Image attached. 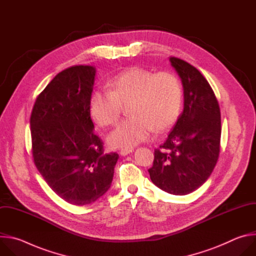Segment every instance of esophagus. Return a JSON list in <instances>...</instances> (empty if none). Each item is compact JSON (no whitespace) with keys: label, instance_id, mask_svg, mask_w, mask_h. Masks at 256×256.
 Wrapping results in <instances>:
<instances>
[{"label":"esophagus","instance_id":"34e87169","mask_svg":"<svg viewBox=\"0 0 256 256\" xmlns=\"http://www.w3.org/2000/svg\"><path fill=\"white\" fill-rule=\"evenodd\" d=\"M132 151H134V149H124V150H122V151L120 152V154L122 156H126V155L130 154Z\"/></svg>","mask_w":256,"mask_h":256}]
</instances>
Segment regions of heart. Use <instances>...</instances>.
Segmentation results:
<instances>
[{"label": "heart", "instance_id": "obj_1", "mask_svg": "<svg viewBox=\"0 0 256 256\" xmlns=\"http://www.w3.org/2000/svg\"><path fill=\"white\" fill-rule=\"evenodd\" d=\"M184 93L179 79L170 72H153L138 66L120 72L109 83V90H95L89 110L95 122L110 126L118 122L122 106H128L130 118L109 134L112 147L132 149L147 140L154 130L162 132L178 120Z\"/></svg>", "mask_w": 256, "mask_h": 256}]
</instances>
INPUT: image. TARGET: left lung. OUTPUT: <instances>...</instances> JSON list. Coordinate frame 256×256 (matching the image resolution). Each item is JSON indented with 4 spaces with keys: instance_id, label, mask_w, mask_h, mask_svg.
Returning <instances> with one entry per match:
<instances>
[{
    "instance_id": "obj_1",
    "label": "left lung",
    "mask_w": 256,
    "mask_h": 256,
    "mask_svg": "<svg viewBox=\"0 0 256 256\" xmlns=\"http://www.w3.org/2000/svg\"><path fill=\"white\" fill-rule=\"evenodd\" d=\"M184 86V108L167 140L154 152L148 170L162 190L186 196L202 186L220 154L221 112L216 95L202 72L188 62L169 58Z\"/></svg>"
}]
</instances>
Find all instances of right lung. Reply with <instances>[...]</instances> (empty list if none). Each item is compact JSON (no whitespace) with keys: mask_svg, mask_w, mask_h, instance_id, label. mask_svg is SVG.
I'll list each match as a JSON object with an SVG mask.
<instances>
[{"mask_svg":"<svg viewBox=\"0 0 256 256\" xmlns=\"http://www.w3.org/2000/svg\"><path fill=\"white\" fill-rule=\"evenodd\" d=\"M96 70L74 66L64 70L36 98L30 130L34 164L64 200L85 206L112 186L116 153H104L93 132L89 102Z\"/></svg>","mask_w":256,"mask_h":256,"instance_id":"1","label":"right lung"}]
</instances>
